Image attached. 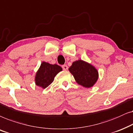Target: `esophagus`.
Masks as SVG:
<instances>
[{"label": "esophagus", "instance_id": "1", "mask_svg": "<svg viewBox=\"0 0 133 133\" xmlns=\"http://www.w3.org/2000/svg\"><path fill=\"white\" fill-rule=\"evenodd\" d=\"M62 68H63V70H66L68 69V66L67 65H63V66H62Z\"/></svg>", "mask_w": 133, "mask_h": 133}]
</instances>
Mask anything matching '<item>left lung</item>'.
<instances>
[{
	"label": "left lung",
	"instance_id": "1",
	"mask_svg": "<svg viewBox=\"0 0 133 133\" xmlns=\"http://www.w3.org/2000/svg\"><path fill=\"white\" fill-rule=\"evenodd\" d=\"M69 70L76 82L86 88L92 87L98 78V72L95 67L81 59L74 61Z\"/></svg>",
	"mask_w": 133,
	"mask_h": 133
}]
</instances>
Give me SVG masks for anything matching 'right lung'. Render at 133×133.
Returning <instances> with one entry per match:
<instances>
[{"label": "right lung", "instance_id": "obj_1", "mask_svg": "<svg viewBox=\"0 0 133 133\" xmlns=\"http://www.w3.org/2000/svg\"><path fill=\"white\" fill-rule=\"evenodd\" d=\"M62 70L61 67L56 64H51L43 61L35 75L36 85L45 89L54 81L55 77Z\"/></svg>", "mask_w": 133, "mask_h": 133}]
</instances>
